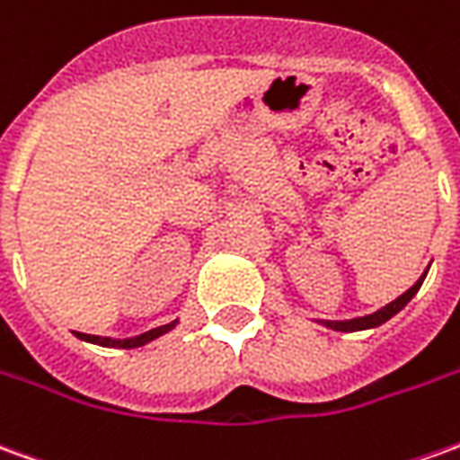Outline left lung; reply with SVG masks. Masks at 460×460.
Returning a JSON list of instances; mask_svg holds the SVG:
<instances>
[{
  "label": "left lung",
  "mask_w": 460,
  "mask_h": 460,
  "mask_svg": "<svg viewBox=\"0 0 460 460\" xmlns=\"http://www.w3.org/2000/svg\"><path fill=\"white\" fill-rule=\"evenodd\" d=\"M426 274H429V271H426ZM426 274L420 276L419 281L411 286L406 294H401V296H398L396 301H391V304H386V306H384V308H378L376 314H368V316H361V319H349V321H323V323H326V326H329V329H333V331L376 329V326L386 323V321L391 319V316H396L398 311H401V308L409 304L411 298L419 294V288H420V284H423V279H426Z\"/></svg>",
  "instance_id": "left-lung-1"
}]
</instances>
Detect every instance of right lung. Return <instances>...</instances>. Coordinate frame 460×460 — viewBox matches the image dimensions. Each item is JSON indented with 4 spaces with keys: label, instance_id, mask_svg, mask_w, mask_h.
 <instances>
[{
    "label": "right lung",
    "instance_id": "add662e5",
    "mask_svg": "<svg viewBox=\"0 0 460 460\" xmlns=\"http://www.w3.org/2000/svg\"><path fill=\"white\" fill-rule=\"evenodd\" d=\"M176 326V321L172 323H166V326H159V329L146 331V333H141V336H134V339H109V336H92V333H76L79 339H84V341L99 343V346H119V349H137V346H144V343L154 341V339H159L162 333L166 331H172Z\"/></svg>",
    "mask_w": 460,
    "mask_h": 460
}]
</instances>
